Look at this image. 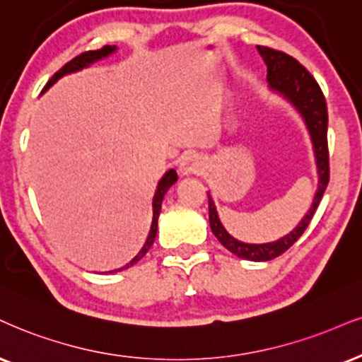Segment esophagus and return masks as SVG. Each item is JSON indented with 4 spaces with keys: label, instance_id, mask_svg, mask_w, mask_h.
Wrapping results in <instances>:
<instances>
[{
    "label": "esophagus",
    "instance_id": "34e87169",
    "mask_svg": "<svg viewBox=\"0 0 362 362\" xmlns=\"http://www.w3.org/2000/svg\"><path fill=\"white\" fill-rule=\"evenodd\" d=\"M203 160L196 154L182 156L180 160V166H177V171H180L181 176H198V174L203 173Z\"/></svg>",
    "mask_w": 362,
    "mask_h": 362
}]
</instances>
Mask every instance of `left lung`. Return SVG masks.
<instances>
[{"mask_svg":"<svg viewBox=\"0 0 362 362\" xmlns=\"http://www.w3.org/2000/svg\"><path fill=\"white\" fill-rule=\"evenodd\" d=\"M258 53L267 65V82L269 90L276 97L287 102L302 119L309 134L314 153L315 171H317V189H315L314 199L309 211L304 218L297 223V226L282 238L275 242L267 243H247L240 242L233 235L226 231L218 215V209L213 196L208 193L209 204V226L213 235L216 236L226 250L240 258L250 262H269L279 255H282L285 250H288L293 243L300 238L307 226L317 209L324 191L329 185V153H327V105L322 95V90L317 86L314 77L307 72L296 58L288 57L287 53L272 50L267 47H257Z\"/></svg>","mask_w":362,"mask_h":362,"instance_id":"left-lung-1","label":"left lung"}]
</instances>
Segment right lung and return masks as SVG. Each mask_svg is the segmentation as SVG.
I'll use <instances>...</instances> for the list:
<instances>
[{"instance_id": "obj_1", "label": "right lung", "mask_w": 362, "mask_h": 362, "mask_svg": "<svg viewBox=\"0 0 362 362\" xmlns=\"http://www.w3.org/2000/svg\"><path fill=\"white\" fill-rule=\"evenodd\" d=\"M117 52V47L115 45H105L104 48H100V50H92V52H86L82 53V55L75 57L72 62H69V64L62 66L58 72L53 75V77L48 80V83L45 86L43 92H47L48 88H50L53 83H57L58 80L62 77H65V75H70V74H75V72H80V70L83 69H88V66L97 64V62L100 60H105V58H109L110 55H114V53ZM177 181V173L174 171V169H169V171L164 174L163 177H160L159 182H158V188L154 191V198H153V221H151V228H149V235H147L144 245H142V248L139 250V253H137L136 257L132 258L131 262L126 263L124 267H120V269H115V270H110L109 274H115V272H120L124 269H129V267L136 265L137 262L141 260L142 257L146 255L147 252H149V248L153 247L154 240H156V233H158V218H159V213H160V204H163V199H164V194L168 193L169 188H171L173 185H176Z\"/></svg>"}]
</instances>
